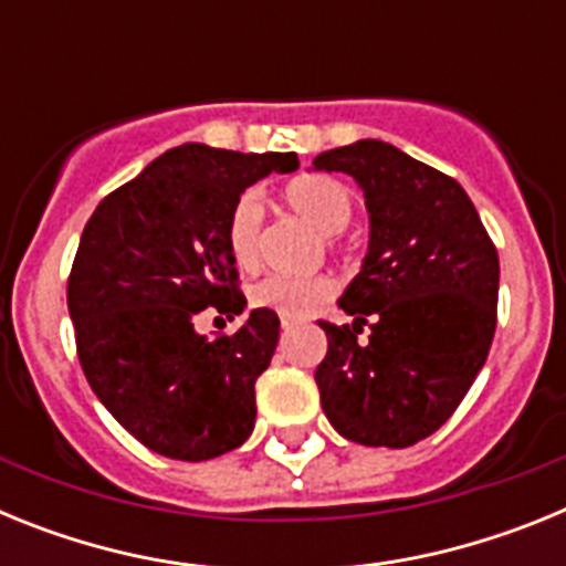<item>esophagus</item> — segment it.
Wrapping results in <instances>:
<instances>
[{
  "label": "esophagus",
  "instance_id": "1",
  "mask_svg": "<svg viewBox=\"0 0 566 566\" xmlns=\"http://www.w3.org/2000/svg\"><path fill=\"white\" fill-rule=\"evenodd\" d=\"M280 326H283V332H289V328H294V326H297V319H292V317H283V319H280Z\"/></svg>",
  "mask_w": 566,
  "mask_h": 566
}]
</instances>
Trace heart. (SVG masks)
<instances>
[{"instance_id":"obj_1","label":"heart","mask_w":566,"mask_h":566,"mask_svg":"<svg viewBox=\"0 0 566 566\" xmlns=\"http://www.w3.org/2000/svg\"><path fill=\"white\" fill-rule=\"evenodd\" d=\"M283 203L312 223L319 234H337L348 227L354 214V195L332 175H300L283 189ZM258 232L260 209L252 195H243L229 212L227 249L234 266L252 272L258 266ZM332 280L323 274L308 277H283L272 274L249 289V300L260 308H272L280 317H308L317 306L332 297Z\"/></svg>"}]
</instances>
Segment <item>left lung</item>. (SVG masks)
Wrapping results in <instances>:
<instances>
[{
    "label": "left lung",
    "instance_id": "left-lung-1",
    "mask_svg": "<svg viewBox=\"0 0 566 566\" xmlns=\"http://www.w3.org/2000/svg\"><path fill=\"white\" fill-rule=\"evenodd\" d=\"M314 169L352 175L368 209V252L337 300L354 323H319V405L339 437L408 448L451 419L488 359L496 247L468 192L394 144L363 138L319 153Z\"/></svg>",
    "mask_w": 566,
    "mask_h": 566
}]
</instances>
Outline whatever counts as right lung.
<instances>
[{
    "label": "right lung",
    "mask_w": 566,
    "mask_h": 566,
    "mask_svg": "<svg viewBox=\"0 0 566 566\" xmlns=\"http://www.w3.org/2000/svg\"><path fill=\"white\" fill-rule=\"evenodd\" d=\"M294 153H232L184 144L109 192L84 227L67 308L84 377L149 451L207 462L252 437L254 382L277 348L280 319L252 308L229 337L195 332L207 306L247 308L227 249L240 195Z\"/></svg>",
    "instance_id": "obj_1"
}]
</instances>
